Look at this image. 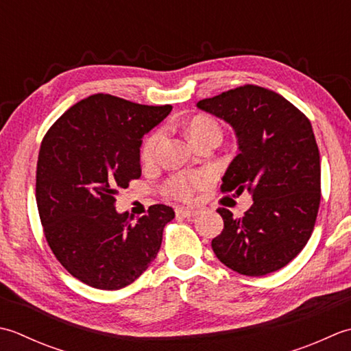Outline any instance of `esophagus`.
I'll list each match as a JSON object with an SVG mask.
<instances>
[{"mask_svg": "<svg viewBox=\"0 0 351 351\" xmlns=\"http://www.w3.org/2000/svg\"><path fill=\"white\" fill-rule=\"evenodd\" d=\"M177 217H183V218H194L198 215V210H191V209H177L176 210Z\"/></svg>", "mask_w": 351, "mask_h": 351, "instance_id": "obj_1", "label": "esophagus"}]
</instances>
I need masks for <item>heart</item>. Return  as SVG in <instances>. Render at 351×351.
I'll return each instance as SVG.
<instances>
[{"label": "heart", "mask_w": 351, "mask_h": 351, "mask_svg": "<svg viewBox=\"0 0 351 351\" xmlns=\"http://www.w3.org/2000/svg\"><path fill=\"white\" fill-rule=\"evenodd\" d=\"M188 133L192 141H198L203 136L210 133H219L221 127L215 118L209 115H197L188 123ZM162 139V132H154L148 136L142 144V160L152 162L156 156V149ZM212 182V176L206 171H195V173H178L168 178L167 183L163 184V192L167 195L173 197L182 202H191L194 198L195 192Z\"/></svg>", "instance_id": "heart-1"}]
</instances>
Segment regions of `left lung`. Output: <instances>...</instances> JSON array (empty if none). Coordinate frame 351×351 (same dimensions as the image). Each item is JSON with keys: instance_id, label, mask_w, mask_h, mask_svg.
Returning a JSON list of instances; mask_svg holds the SVG:
<instances>
[{"instance_id": "obj_1", "label": "left lung", "mask_w": 351, "mask_h": 351, "mask_svg": "<svg viewBox=\"0 0 351 351\" xmlns=\"http://www.w3.org/2000/svg\"><path fill=\"white\" fill-rule=\"evenodd\" d=\"M234 128L239 154L221 191L253 204L244 217L219 207L224 219L212 250L236 273L259 277L283 268L302 252L315 226L321 199L319 152L311 121L276 92L244 84L198 101Z\"/></svg>"}]
</instances>
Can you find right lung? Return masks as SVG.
<instances>
[{"label":"right lung","mask_w":351,"mask_h":351,"mask_svg":"<svg viewBox=\"0 0 351 351\" xmlns=\"http://www.w3.org/2000/svg\"><path fill=\"white\" fill-rule=\"evenodd\" d=\"M173 106H145L109 94L82 99L49 127L39 149L36 203L56 259L97 289L117 291L148 268L173 207L153 204L133 221L117 197L141 177L142 136Z\"/></svg>","instance_id":"right-lung-1"}]
</instances>
